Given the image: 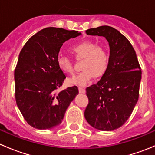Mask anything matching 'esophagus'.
<instances>
[{
  "mask_svg": "<svg viewBox=\"0 0 155 155\" xmlns=\"http://www.w3.org/2000/svg\"><path fill=\"white\" fill-rule=\"evenodd\" d=\"M79 93L85 94V89H84L83 87H79Z\"/></svg>",
  "mask_w": 155,
  "mask_h": 155,
  "instance_id": "34e87169",
  "label": "esophagus"
}]
</instances>
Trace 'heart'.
I'll return each mask as SVG.
<instances>
[{"label":"heart","instance_id":"1","mask_svg":"<svg viewBox=\"0 0 155 155\" xmlns=\"http://www.w3.org/2000/svg\"><path fill=\"white\" fill-rule=\"evenodd\" d=\"M72 51L76 58L82 59L81 64L82 72L68 79L70 85L85 87L91 82L94 76L101 77L107 73L109 64V56L104 46L91 40H84L76 43L72 48ZM57 65L62 73L68 75L74 73L73 63L67 56L59 55Z\"/></svg>","mask_w":155,"mask_h":155}]
</instances>
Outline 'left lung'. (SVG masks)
Wrapping results in <instances>:
<instances>
[{
    "mask_svg": "<svg viewBox=\"0 0 155 155\" xmlns=\"http://www.w3.org/2000/svg\"><path fill=\"white\" fill-rule=\"evenodd\" d=\"M85 32L105 37L110 55L107 73L86 88L88 104L84 115L93 127L112 131L126 122L138 101L141 68L131 43L118 30L104 25Z\"/></svg>",
    "mask_w": 155,
    "mask_h": 155,
    "instance_id": "left-lung-1",
    "label": "left lung"
}]
</instances>
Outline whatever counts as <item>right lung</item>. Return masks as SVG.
Wrapping results in <instances>:
<instances>
[{"label":"right lung","mask_w":155,"mask_h":155,"mask_svg":"<svg viewBox=\"0 0 155 155\" xmlns=\"http://www.w3.org/2000/svg\"><path fill=\"white\" fill-rule=\"evenodd\" d=\"M76 31L46 28L26 42L14 73L16 104L29 125L40 130L59 125L79 90L58 91L66 76L57 65L60 48L67 40L80 35Z\"/></svg>","instance_id":"add662e5"}]
</instances>
